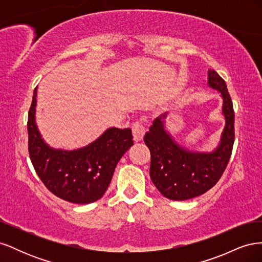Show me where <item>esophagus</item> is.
Masks as SVG:
<instances>
[{
  "instance_id": "1",
  "label": "esophagus",
  "mask_w": 262,
  "mask_h": 262,
  "mask_svg": "<svg viewBox=\"0 0 262 262\" xmlns=\"http://www.w3.org/2000/svg\"><path fill=\"white\" fill-rule=\"evenodd\" d=\"M132 132H133V139L136 142L141 141L144 137L145 133V126L142 124V122L137 121L132 124Z\"/></svg>"
}]
</instances>
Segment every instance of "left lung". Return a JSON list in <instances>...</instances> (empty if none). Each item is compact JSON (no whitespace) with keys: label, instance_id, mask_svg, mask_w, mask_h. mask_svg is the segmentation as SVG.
Segmentation results:
<instances>
[{"label":"left lung","instance_id":"left-lung-1","mask_svg":"<svg viewBox=\"0 0 262 262\" xmlns=\"http://www.w3.org/2000/svg\"><path fill=\"white\" fill-rule=\"evenodd\" d=\"M209 85L223 98L222 112L225 126L220 145L211 153L190 152L181 147L166 132L163 119L157 117L146 132L144 142L150 152L149 176L164 196L184 201L207 192L223 175L232 155L235 131L234 108L225 81L215 71L209 70Z\"/></svg>","mask_w":262,"mask_h":262}]
</instances>
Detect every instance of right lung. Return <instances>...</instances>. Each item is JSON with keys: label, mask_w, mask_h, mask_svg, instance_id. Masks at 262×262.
Here are the masks:
<instances>
[{"label": "right lung", "mask_w": 262, "mask_h": 262, "mask_svg": "<svg viewBox=\"0 0 262 262\" xmlns=\"http://www.w3.org/2000/svg\"><path fill=\"white\" fill-rule=\"evenodd\" d=\"M37 87L29 108L28 152L37 175L54 195L87 204L104 195L118 162L133 145L131 129L110 128L90 145L75 150L54 149L41 139L35 122Z\"/></svg>", "instance_id": "obj_1"}]
</instances>
